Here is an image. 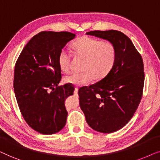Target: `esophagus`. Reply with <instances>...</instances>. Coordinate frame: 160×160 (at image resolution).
<instances>
[{
	"label": "esophagus",
	"mask_w": 160,
	"mask_h": 160,
	"mask_svg": "<svg viewBox=\"0 0 160 160\" xmlns=\"http://www.w3.org/2000/svg\"><path fill=\"white\" fill-rule=\"evenodd\" d=\"M78 88H74V95H77V94H78Z\"/></svg>",
	"instance_id": "1"
}]
</instances>
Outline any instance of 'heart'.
<instances>
[{
    "instance_id": "obj_1",
    "label": "heart",
    "mask_w": 160,
    "mask_h": 160,
    "mask_svg": "<svg viewBox=\"0 0 160 160\" xmlns=\"http://www.w3.org/2000/svg\"><path fill=\"white\" fill-rule=\"evenodd\" d=\"M74 54L83 57L81 69L79 72H72L63 78L66 83L82 86L88 83L91 79L100 80L105 78L113 67L116 58V50L110 42L89 37H83L72 44ZM72 55L66 49L60 51L58 62L61 70L69 72Z\"/></svg>"
}]
</instances>
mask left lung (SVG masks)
I'll use <instances>...</instances> for the list:
<instances>
[{
    "instance_id": "obj_1",
    "label": "left lung",
    "mask_w": 160,
    "mask_h": 160,
    "mask_svg": "<svg viewBox=\"0 0 160 160\" xmlns=\"http://www.w3.org/2000/svg\"><path fill=\"white\" fill-rule=\"evenodd\" d=\"M86 34L108 40L116 50L109 73L78 91L80 108L89 126L99 132L112 133L123 128L138 109L143 90V62L130 39L121 31H93Z\"/></svg>"
}]
</instances>
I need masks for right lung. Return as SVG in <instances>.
<instances>
[{
    "instance_id": "right-lung-1",
    "label": "right lung",
    "mask_w": 160,
    "mask_h": 160,
    "mask_svg": "<svg viewBox=\"0 0 160 160\" xmlns=\"http://www.w3.org/2000/svg\"><path fill=\"white\" fill-rule=\"evenodd\" d=\"M76 37L70 32L42 31L25 46L14 67V91L21 113L32 129L44 135L61 130L68 112L64 101L73 94L70 83L58 86L60 51Z\"/></svg>"
}]
</instances>
